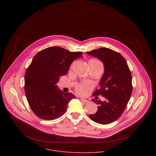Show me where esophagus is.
I'll return each mask as SVG.
<instances>
[{"mask_svg": "<svg viewBox=\"0 0 156 156\" xmlns=\"http://www.w3.org/2000/svg\"><path fill=\"white\" fill-rule=\"evenodd\" d=\"M80 100H81V101H82V102H83V103H88L89 102V101H88V100H86V99L81 98V99H80Z\"/></svg>", "mask_w": 156, "mask_h": 156, "instance_id": "34e87169", "label": "esophagus"}]
</instances>
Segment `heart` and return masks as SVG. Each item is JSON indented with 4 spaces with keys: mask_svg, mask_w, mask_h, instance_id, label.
Listing matches in <instances>:
<instances>
[{
    "mask_svg": "<svg viewBox=\"0 0 156 156\" xmlns=\"http://www.w3.org/2000/svg\"><path fill=\"white\" fill-rule=\"evenodd\" d=\"M89 62H92L96 67H101V68H103V64L98 60L91 59L89 61ZM92 85L90 83H84L78 85L76 88V90L77 93L80 95H86L88 94L89 89H90L92 88Z\"/></svg>",
    "mask_w": 156,
    "mask_h": 156,
    "instance_id": "b5f03b06",
    "label": "heart"
}]
</instances>
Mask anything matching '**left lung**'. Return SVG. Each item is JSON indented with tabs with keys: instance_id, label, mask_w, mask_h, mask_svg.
<instances>
[{
	"instance_id": "8db88e82",
	"label": "left lung",
	"mask_w": 156,
	"mask_h": 156,
	"mask_svg": "<svg viewBox=\"0 0 156 156\" xmlns=\"http://www.w3.org/2000/svg\"><path fill=\"white\" fill-rule=\"evenodd\" d=\"M100 59L105 72L100 85L93 95H101L104 101L92 99L98 105V111L89 118L100 124H108L119 118L124 111L132 93V78L127 61L119 53L108 48H100L87 53Z\"/></svg>"
}]
</instances>
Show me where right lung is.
<instances>
[{
	"instance_id": "1",
	"label": "right lung",
	"mask_w": 156,
	"mask_h": 156,
	"mask_svg": "<svg viewBox=\"0 0 156 156\" xmlns=\"http://www.w3.org/2000/svg\"><path fill=\"white\" fill-rule=\"evenodd\" d=\"M82 58L81 51L71 52L50 47L38 52L27 68L24 91L34 113L44 120H53L67 111L68 102L76 97L57 88L59 77L65 76L73 61Z\"/></svg>"
}]
</instances>
